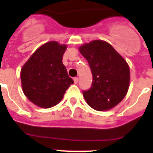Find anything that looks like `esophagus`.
Returning <instances> with one entry per match:
<instances>
[{"mask_svg": "<svg viewBox=\"0 0 153 153\" xmlns=\"http://www.w3.org/2000/svg\"><path fill=\"white\" fill-rule=\"evenodd\" d=\"M74 82L75 84L78 83V82H79V78H78V77H74Z\"/></svg>", "mask_w": 153, "mask_h": 153, "instance_id": "34e87169", "label": "esophagus"}]
</instances>
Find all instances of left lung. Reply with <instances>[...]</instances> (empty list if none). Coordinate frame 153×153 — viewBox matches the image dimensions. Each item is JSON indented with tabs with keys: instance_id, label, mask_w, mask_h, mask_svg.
<instances>
[{
	"instance_id": "8db88e82",
	"label": "left lung",
	"mask_w": 153,
	"mask_h": 153,
	"mask_svg": "<svg viewBox=\"0 0 153 153\" xmlns=\"http://www.w3.org/2000/svg\"><path fill=\"white\" fill-rule=\"evenodd\" d=\"M92 73L91 88L82 92L88 105L97 111L109 110L119 104L130 86V68L113 46L100 39L79 48Z\"/></svg>"
}]
</instances>
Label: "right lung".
Segmentation results:
<instances>
[{
    "label": "right lung",
    "instance_id": "1",
    "mask_svg": "<svg viewBox=\"0 0 153 153\" xmlns=\"http://www.w3.org/2000/svg\"><path fill=\"white\" fill-rule=\"evenodd\" d=\"M66 45L45 43L37 48L21 69V82L25 96L41 108H51L62 100L74 83L62 63Z\"/></svg>",
    "mask_w": 153,
    "mask_h": 153
}]
</instances>
